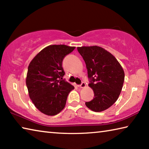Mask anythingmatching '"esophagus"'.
<instances>
[{"instance_id": "34e87169", "label": "esophagus", "mask_w": 149, "mask_h": 149, "mask_svg": "<svg viewBox=\"0 0 149 149\" xmlns=\"http://www.w3.org/2000/svg\"><path fill=\"white\" fill-rule=\"evenodd\" d=\"M85 86H86V84H85V83L84 82V81H83L80 85H78V87H80V88H84V87H85Z\"/></svg>"}]
</instances>
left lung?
Masks as SVG:
<instances>
[{"label":"left lung","mask_w":149,"mask_h":149,"mask_svg":"<svg viewBox=\"0 0 149 149\" xmlns=\"http://www.w3.org/2000/svg\"><path fill=\"white\" fill-rule=\"evenodd\" d=\"M86 64L89 86L94 98L85 105L94 112H102L114 104L122 91L125 74L117 59L98 46L77 47Z\"/></svg>","instance_id":"1"}]
</instances>
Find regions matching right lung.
Listing matches in <instances>:
<instances>
[{
  "label": "right lung",
  "mask_w": 149,
  "mask_h": 149,
  "mask_svg": "<svg viewBox=\"0 0 149 149\" xmlns=\"http://www.w3.org/2000/svg\"><path fill=\"white\" fill-rule=\"evenodd\" d=\"M74 47L54 45L45 47L28 66L26 85L29 95L37 109L54 116L64 109L68 96L74 87L62 79L65 72L62 61Z\"/></svg>",
  "instance_id": "obj_1"
}]
</instances>
